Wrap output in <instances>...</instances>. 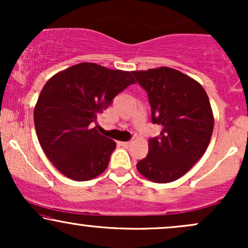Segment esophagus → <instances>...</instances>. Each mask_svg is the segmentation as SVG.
I'll list each match as a JSON object with an SVG mask.
<instances>
[{
    "instance_id": "esophagus-1",
    "label": "esophagus",
    "mask_w": 248,
    "mask_h": 248,
    "mask_svg": "<svg viewBox=\"0 0 248 248\" xmlns=\"http://www.w3.org/2000/svg\"><path fill=\"white\" fill-rule=\"evenodd\" d=\"M119 143H120V146H122V147L128 148V147H130L132 142H130V141H124V142H119Z\"/></svg>"
}]
</instances>
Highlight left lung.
<instances>
[{
  "mask_svg": "<svg viewBox=\"0 0 248 248\" xmlns=\"http://www.w3.org/2000/svg\"><path fill=\"white\" fill-rule=\"evenodd\" d=\"M132 73L147 91L153 122L162 127L136 168L149 181L170 183L189 171L209 146L215 124L209 96L198 81L171 67Z\"/></svg>",
  "mask_w": 248,
  "mask_h": 248,
  "instance_id": "left-lung-1",
  "label": "left lung"
}]
</instances>
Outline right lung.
Here are the masks:
<instances>
[{
    "label": "right lung",
    "mask_w": 248,
    "mask_h": 248,
    "mask_svg": "<svg viewBox=\"0 0 248 248\" xmlns=\"http://www.w3.org/2000/svg\"><path fill=\"white\" fill-rule=\"evenodd\" d=\"M135 84L132 72L80 62L51 77L33 109L39 144L62 175L90 181L107 169L116 143L93 127L116 94Z\"/></svg>",
    "instance_id": "obj_1"
}]
</instances>
